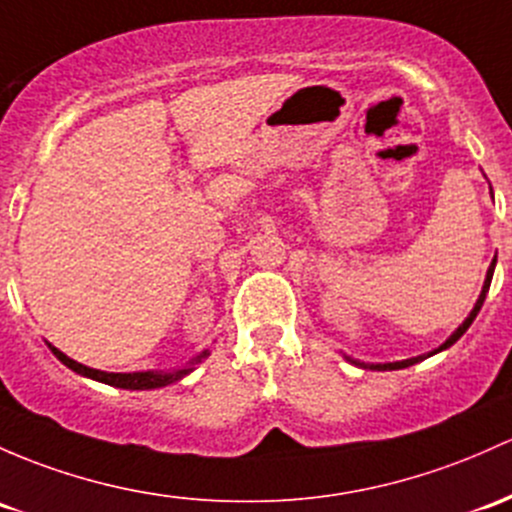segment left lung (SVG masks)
<instances>
[{
  "instance_id": "8db88e82",
  "label": "left lung",
  "mask_w": 512,
  "mask_h": 512,
  "mask_svg": "<svg viewBox=\"0 0 512 512\" xmlns=\"http://www.w3.org/2000/svg\"><path fill=\"white\" fill-rule=\"evenodd\" d=\"M493 193V191H491ZM493 270H496V257H493V262H491V267H488V272H486V279H483V289H481V294H478V299H476V304H473V309H471V314L466 316L464 319V324H461L459 328H456L454 333H451L449 338H446L444 343H441L439 348H434V351H429V353H424V355H417V358H407V360H395V363H363V360H355V358H351V355H346L343 353V358L348 360V363H353V365H358V368H365V370H402V368H410V365H414V363H419V360H424V358H429V355H437V353H441V351H446V348H451L454 346L456 341H459L461 336H464L466 331H469V326L473 324V319H476L478 316V311H481V306H483V301H486V294H488V289H491V279H493Z\"/></svg>"
}]
</instances>
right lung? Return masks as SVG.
I'll return each instance as SVG.
<instances>
[{"instance_id": "1", "label": "right lung", "mask_w": 512, "mask_h": 512, "mask_svg": "<svg viewBox=\"0 0 512 512\" xmlns=\"http://www.w3.org/2000/svg\"><path fill=\"white\" fill-rule=\"evenodd\" d=\"M46 346L51 348V353L56 355L58 360H61L66 368H71L73 373L83 375V378H90V380H98V383H105V385H112V387H122V390H157V387H166L171 383H179V380H184L188 373H193L196 370L198 363H203V360L211 355V351H201L196 355V358L188 360L186 365H181V368H174V370H137V373H105V370H95V368H88V365L78 363V360L68 358L66 353L58 351L56 346H51V343L46 341Z\"/></svg>"}]
</instances>
